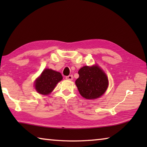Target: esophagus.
<instances>
[{
    "mask_svg": "<svg viewBox=\"0 0 147 147\" xmlns=\"http://www.w3.org/2000/svg\"><path fill=\"white\" fill-rule=\"evenodd\" d=\"M67 80H73V75H69L67 76H66L65 78Z\"/></svg>",
    "mask_w": 147,
    "mask_h": 147,
    "instance_id": "1",
    "label": "esophagus"
}]
</instances>
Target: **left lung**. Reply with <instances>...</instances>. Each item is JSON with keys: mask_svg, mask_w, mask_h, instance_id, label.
Returning a JSON list of instances; mask_svg holds the SVG:
<instances>
[{"mask_svg": "<svg viewBox=\"0 0 147 147\" xmlns=\"http://www.w3.org/2000/svg\"><path fill=\"white\" fill-rule=\"evenodd\" d=\"M75 81L80 94L86 99H95L105 93L108 87L106 73L97 65L84 66L78 71Z\"/></svg>", "mask_w": 147, "mask_h": 147, "instance_id": "left-lung-1", "label": "left lung"}]
</instances>
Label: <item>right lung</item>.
Returning <instances> with one entry per match:
<instances>
[{
  "label": "right lung",
  "instance_id": "obj_1",
  "mask_svg": "<svg viewBox=\"0 0 147 147\" xmlns=\"http://www.w3.org/2000/svg\"><path fill=\"white\" fill-rule=\"evenodd\" d=\"M63 77L59 72L53 69H45L35 81V89L39 94L47 95L54 90L56 84Z\"/></svg>",
  "mask_w": 147,
  "mask_h": 147
}]
</instances>
